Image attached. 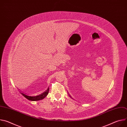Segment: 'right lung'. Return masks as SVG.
Wrapping results in <instances>:
<instances>
[{
    "instance_id": "obj_1",
    "label": "right lung",
    "mask_w": 127,
    "mask_h": 127,
    "mask_svg": "<svg viewBox=\"0 0 127 127\" xmlns=\"http://www.w3.org/2000/svg\"><path fill=\"white\" fill-rule=\"evenodd\" d=\"M49 88H48L45 92H44L42 94H41L39 95L34 96H29V95H27L23 93H21V94L28 100H30L31 101H38V100H42V99H44L48 95V94L49 93Z\"/></svg>"
}]
</instances>
